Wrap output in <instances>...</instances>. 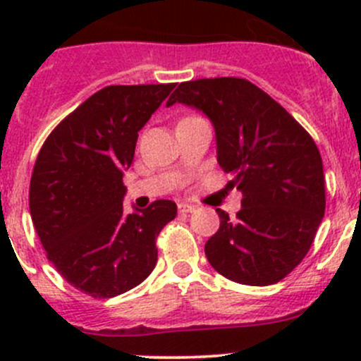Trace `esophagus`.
<instances>
[{"mask_svg":"<svg viewBox=\"0 0 361 361\" xmlns=\"http://www.w3.org/2000/svg\"><path fill=\"white\" fill-rule=\"evenodd\" d=\"M178 209H180V213H194L195 206H192L188 202H180L178 204Z\"/></svg>","mask_w":361,"mask_h":361,"instance_id":"34e87169","label":"esophagus"}]
</instances>
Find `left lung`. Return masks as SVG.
Masks as SVG:
<instances>
[{"label":"left lung","mask_w":361,"mask_h":361,"mask_svg":"<svg viewBox=\"0 0 361 361\" xmlns=\"http://www.w3.org/2000/svg\"><path fill=\"white\" fill-rule=\"evenodd\" d=\"M202 111L216 136V160L243 194L231 220L216 209L220 228L204 251L211 267L241 285L281 281L307 255L325 214V176L307 130L267 92L245 78L183 82L166 106Z\"/></svg>","instance_id":"8db88e82"}]
</instances>
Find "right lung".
<instances>
[{"instance_id": "1", "label": "right lung", "mask_w": 361, "mask_h": 361, "mask_svg": "<svg viewBox=\"0 0 361 361\" xmlns=\"http://www.w3.org/2000/svg\"><path fill=\"white\" fill-rule=\"evenodd\" d=\"M176 83L97 90L50 133L29 185V211L47 258L80 292L111 298L157 264V239L176 216L167 199L123 213V171L137 133Z\"/></svg>"}]
</instances>
